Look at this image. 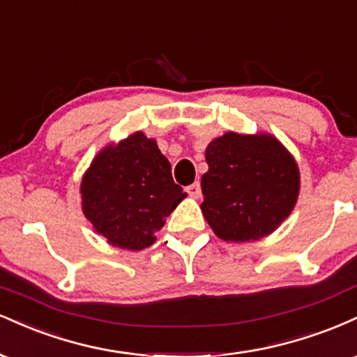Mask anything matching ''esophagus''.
I'll return each instance as SVG.
<instances>
[{"label": "esophagus", "mask_w": 357, "mask_h": 357, "mask_svg": "<svg viewBox=\"0 0 357 357\" xmlns=\"http://www.w3.org/2000/svg\"><path fill=\"white\" fill-rule=\"evenodd\" d=\"M188 192H190L191 196H195V198H199V196H202V184H199V181L190 184V186H188Z\"/></svg>", "instance_id": "esophagus-1"}]
</instances>
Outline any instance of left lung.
I'll return each mask as SVG.
<instances>
[{
  "label": "left lung",
  "mask_w": 357,
  "mask_h": 357,
  "mask_svg": "<svg viewBox=\"0 0 357 357\" xmlns=\"http://www.w3.org/2000/svg\"><path fill=\"white\" fill-rule=\"evenodd\" d=\"M202 210L225 241L258 240L292 211L298 169L275 137L227 132L206 147Z\"/></svg>",
  "instance_id": "1"
}]
</instances>
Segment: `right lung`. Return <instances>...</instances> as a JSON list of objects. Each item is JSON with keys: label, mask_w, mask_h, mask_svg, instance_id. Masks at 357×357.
<instances>
[{"label": "right lung", "mask_w": 357, "mask_h": 357, "mask_svg": "<svg viewBox=\"0 0 357 357\" xmlns=\"http://www.w3.org/2000/svg\"><path fill=\"white\" fill-rule=\"evenodd\" d=\"M87 220L110 245L142 250L186 196L153 139L132 134L93 159L80 186Z\"/></svg>", "instance_id": "add662e5"}]
</instances>
